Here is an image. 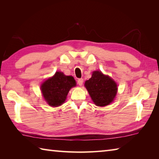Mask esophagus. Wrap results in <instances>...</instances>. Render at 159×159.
<instances>
[{
    "label": "esophagus",
    "instance_id": "esophagus-1",
    "mask_svg": "<svg viewBox=\"0 0 159 159\" xmlns=\"http://www.w3.org/2000/svg\"><path fill=\"white\" fill-rule=\"evenodd\" d=\"M83 83V79H79L78 80V84H79V85L81 86Z\"/></svg>",
    "mask_w": 159,
    "mask_h": 159
}]
</instances>
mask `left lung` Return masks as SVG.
<instances>
[{
	"label": "left lung",
	"mask_w": 159,
	"mask_h": 159,
	"mask_svg": "<svg viewBox=\"0 0 159 159\" xmlns=\"http://www.w3.org/2000/svg\"><path fill=\"white\" fill-rule=\"evenodd\" d=\"M90 97L96 106L109 105L114 100L117 92L116 83L101 71H94L92 78L85 83Z\"/></svg>",
	"instance_id": "8db88e82"
}]
</instances>
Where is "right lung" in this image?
Segmentation results:
<instances>
[{"label": "right lung", "mask_w": 159, "mask_h": 159, "mask_svg": "<svg viewBox=\"0 0 159 159\" xmlns=\"http://www.w3.org/2000/svg\"><path fill=\"white\" fill-rule=\"evenodd\" d=\"M76 85L72 76L56 72L52 77L46 80L41 85L43 98L50 107H59L63 104L70 89Z\"/></svg>", "instance_id": "obj_1"}]
</instances>
